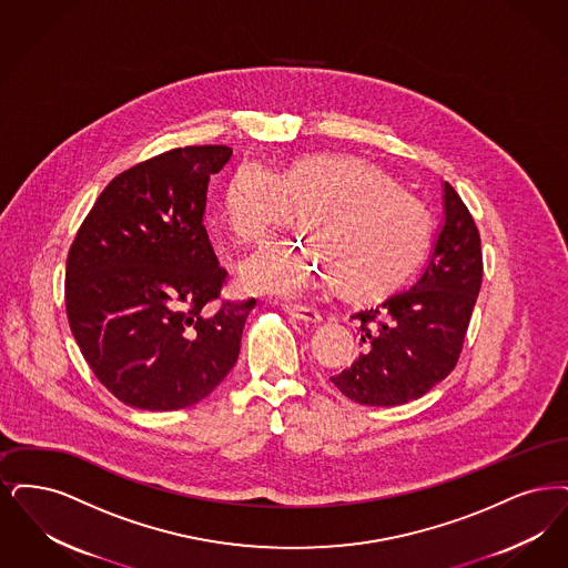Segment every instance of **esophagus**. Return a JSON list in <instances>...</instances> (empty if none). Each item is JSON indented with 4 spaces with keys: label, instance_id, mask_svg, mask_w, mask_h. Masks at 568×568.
Returning <instances> with one entry per match:
<instances>
[{
    "label": "esophagus",
    "instance_id": "1",
    "mask_svg": "<svg viewBox=\"0 0 568 568\" xmlns=\"http://www.w3.org/2000/svg\"><path fill=\"white\" fill-rule=\"evenodd\" d=\"M284 310H286V314H291V316H293V318H296V321H322L321 312H318V310H314V307H307V305H286Z\"/></svg>",
    "mask_w": 568,
    "mask_h": 568
}]
</instances>
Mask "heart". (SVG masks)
<instances>
[{"label": "heart", "instance_id": "heart-1", "mask_svg": "<svg viewBox=\"0 0 568 568\" xmlns=\"http://www.w3.org/2000/svg\"><path fill=\"white\" fill-rule=\"evenodd\" d=\"M303 212V244L263 247L242 270L246 288L296 298L337 277L354 295H373L418 265L430 237L422 199L363 159L310 154L282 172L244 163L224 186L222 221L247 246Z\"/></svg>", "mask_w": 568, "mask_h": 568}]
</instances>
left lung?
Masks as SVG:
<instances>
[{"instance_id": "left-lung-1", "label": "left lung", "mask_w": 568, "mask_h": 568, "mask_svg": "<svg viewBox=\"0 0 568 568\" xmlns=\"http://www.w3.org/2000/svg\"><path fill=\"white\" fill-rule=\"evenodd\" d=\"M445 224L418 282L356 312V361L331 382L349 400L393 407L426 395L460 358L481 288L477 224L452 184L444 186Z\"/></svg>"}]
</instances>
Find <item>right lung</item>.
Instances as JSON below:
<instances>
[{
  "label": "right lung",
  "mask_w": 568,
  "mask_h": 568,
  "mask_svg": "<svg viewBox=\"0 0 568 568\" xmlns=\"http://www.w3.org/2000/svg\"><path fill=\"white\" fill-rule=\"evenodd\" d=\"M229 146H186L119 173L75 233L65 307L75 344L124 405L184 409L237 363L254 298L219 301L226 270L203 226Z\"/></svg>",
  "instance_id": "right-lung-1"
}]
</instances>
